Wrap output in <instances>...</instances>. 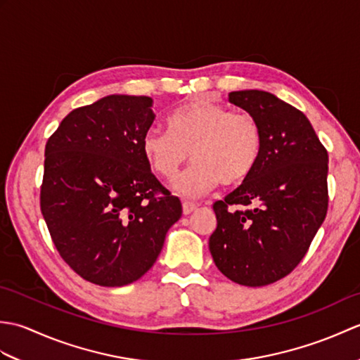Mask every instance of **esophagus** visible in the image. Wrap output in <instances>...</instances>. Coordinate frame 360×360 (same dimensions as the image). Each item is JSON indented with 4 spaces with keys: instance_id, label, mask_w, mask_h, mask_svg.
Listing matches in <instances>:
<instances>
[{
    "instance_id": "1",
    "label": "esophagus",
    "mask_w": 360,
    "mask_h": 360,
    "mask_svg": "<svg viewBox=\"0 0 360 360\" xmlns=\"http://www.w3.org/2000/svg\"><path fill=\"white\" fill-rule=\"evenodd\" d=\"M196 207H198V205L193 204V202H188V201L182 202V212H184V215H190V213H192L193 210H196Z\"/></svg>"
}]
</instances>
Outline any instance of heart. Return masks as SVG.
<instances>
[{
    "label": "heart",
    "instance_id": "1",
    "mask_svg": "<svg viewBox=\"0 0 360 360\" xmlns=\"http://www.w3.org/2000/svg\"><path fill=\"white\" fill-rule=\"evenodd\" d=\"M170 131L151 127L142 136V153L160 178L173 181L186 160L195 164L176 181L182 196L200 198L223 182L236 186L255 170L263 153V129L249 112L198 101L168 117Z\"/></svg>",
    "mask_w": 360,
    "mask_h": 360
}]
</instances>
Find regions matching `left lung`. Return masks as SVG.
Here are the masks:
<instances>
[{
    "label": "left lung",
    "instance_id": "8db88e82",
    "mask_svg": "<svg viewBox=\"0 0 360 360\" xmlns=\"http://www.w3.org/2000/svg\"><path fill=\"white\" fill-rule=\"evenodd\" d=\"M229 101L259 122L263 153L249 178L213 204L209 249L229 280L266 286L295 269L325 221L328 151L308 117L274 94L233 91Z\"/></svg>",
    "mask_w": 360,
    "mask_h": 360
}]
</instances>
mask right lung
<instances>
[{
  "instance_id": "add662e5",
  "label": "right lung",
  "mask_w": 360,
  "mask_h": 360,
  "mask_svg": "<svg viewBox=\"0 0 360 360\" xmlns=\"http://www.w3.org/2000/svg\"><path fill=\"white\" fill-rule=\"evenodd\" d=\"M151 105L147 96H106L71 111L46 142V226L66 264L98 286L139 280L182 215L142 153Z\"/></svg>"
}]
</instances>
